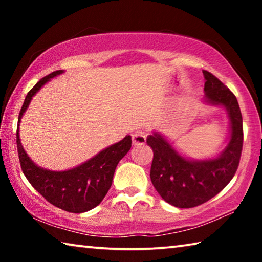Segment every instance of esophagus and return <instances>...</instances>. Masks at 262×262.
<instances>
[{
	"label": "esophagus",
	"mask_w": 262,
	"mask_h": 262,
	"mask_svg": "<svg viewBox=\"0 0 262 262\" xmlns=\"http://www.w3.org/2000/svg\"><path fill=\"white\" fill-rule=\"evenodd\" d=\"M132 141H133V144H134V145L144 144L145 141H147V134H145V132L137 130V132L133 133V134H132Z\"/></svg>",
	"instance_id": "34e87169"
}]
</instances>
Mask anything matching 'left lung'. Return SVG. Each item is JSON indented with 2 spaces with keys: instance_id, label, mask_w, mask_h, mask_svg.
<instances>
[{
  "instance_id": "1",
  "label": "left lung",
  "mask_w": 262,
  "mask_h": 262,
  "mask_svg": "<svg viewBox=\"0 0 262 262\" xmlns=\"http://www.w3.org/2000/svg\"><path fill=\"white\" fill-rule=\"evenodd\" d=\"M203 76V101L222 106L229 117V143L222 152L212 158L192 159L183 156L162 133L154 132L147 137L154 151L151 183L164 201L178 208L196 207L219 194L233 178L242 155L243 118L236 96L207 70Z\"/></svg>"
}]
</instances>
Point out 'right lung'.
Masks as SVG:
<instances>
[{
	"instance_id": "1",
	"label": "right lung",
	"mask_w": 262,
	"mask_h": 262,
	"mask_svg": "<svg viewBox=\"0 0 262 262\" xmlns=\"http://www.w3.org/2000/svg\"><path fill=\"white\" fill-rule=\"evenodd\" d=\"M56 70L41 78L26 95L21 106L17 126V150L19 163L26 179L53 206L69 212H85L94 209L103 201L112 185L115 167L132 147L130 135L118 143L101 150L89 161L64 171H51L38 166L25 152L19 139V123L33 96L51 81L63 74Z\"/></svg>"
}]
</instances>
